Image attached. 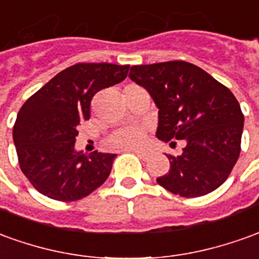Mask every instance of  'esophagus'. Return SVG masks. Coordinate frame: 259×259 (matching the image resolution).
I'll return each instance as SVG.
<instances>
[{"label":"esophagus","mask_w":259,"mask_h":259,"mask_svg":"<svg viewBox=\"0 0 259 259\" xmlns=\"http://www.w3.org/2000/svg\"><path fill=\"white\" fill-rule=\"evenodd\" d=\"M136 155L140 158V160H147L150 157V153H146V151H136Z\"/></svg>","instance_id":"obj_1"}]
</instances>
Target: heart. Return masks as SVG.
Returning <instances> with one entry per match:
<instances>
[{
	"label": "heart",
	"mask_w": 259,
	"mask_h": 259,
	"mask_svg": "<svg viewBox=\"0 0 259 259\" xmlns=\"http://www.w3.org/2000/svg\"><path fill=\"white\" fill-rule=\"evenodd\" d=\"M146 140V130L143 127H122L115 130L108 137V146L115 150H137Z\"/></svg>",
	"instance_id": "b5f03b06"
}]
</instances>
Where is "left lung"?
<instances>
[{
	"instance_id": "1",
	"label": "left lung",
	"mask_w": 259,
	"mask_h": 259,
	"mask_svg": "<svg viewBox=\"0 0 259 259\" xmlns=\"http://www.w3.org/2000/svg\"><path fill=\"white\" fill-rule=\"evenodd\" d=\"M129 77L158 108L157 137L175 146L169 171L157 182L174 195L198 198L229 178L241 151L244 115L233 92L200 67L182 60L132 66Z\"/></svg>"
}]
</instances>
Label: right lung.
I'll use <instances>...</instances> for the list:
<instances>
[{"label": "right lung", "mask_w": 259, "mask_h": 259, "mask_svg": "<svg viewBox=\"0 0 259 259\" xmlns=\"http://www.w3.org/2000/svg\"><path fill=\"white\" fill-rule=\"evenodd\" d=\"M130 66L78 63L57 74L22 105L14 124L19 167L37 192L73 202L109 177L116 154L74 150L78 124L90 119L94 95L127 77Z\"/></svg>", "instance_id": "obj_1"}]
</instances>
